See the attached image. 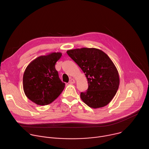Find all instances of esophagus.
Wrapping results in <instances>:
<instances>
[{
  "label": "esophagus",
  "instance_id": "1",
  "mask_svg": "<svg viewBox=\"0 0 149 149\" xmlns=\"http://www.w3.org/2000/svg\"><path fill=\"white\" fill-rule=\"evenodd\" d=\"M75 82V81L74 79H71L69 81V83L71 84H74Z\"/></svg>",
  "mask_w": 149,
  "mask_h": 149
}]
</instances>
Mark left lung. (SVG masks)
<instances>
[{
	"mask_svg": "<svg viewBox=\"0 0 149 149\" xmlns=\"http://www.w3.org/2000/svg\"><path fill=\"white\" fill-rule=\"evenodd\" d=\"M67 53L88 80L87 90L80 94L83 102L93 109L107 105L115 96L120 84L118 71L109 56L97 48L75 49Z\"/></svg>",
	"mask_w": 149,
	"mask_h": 149,
	"instance_id": "left-lung-1",
	"label": "left lung"
}]
</instances>
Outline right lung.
<instances>
[{
	"label": "right lung",
	"instance_id": "add662e5",
	"mask_svg": "<svg viewBox=\"0 0 149 149\" xmlns=\"http://www.w3.org/2000/svg\"><path fill=\"white\" fill-rule=\"evenodd\" d=\"M62 56L53 52L40 56L26 67L23 77V88L26 96L39 105L53 102L65 88V83L59 78L55 63Z\"/></svg>",
	"mask_w": 149,
	"mask_h": 149
}]
</instances>
